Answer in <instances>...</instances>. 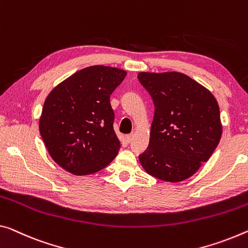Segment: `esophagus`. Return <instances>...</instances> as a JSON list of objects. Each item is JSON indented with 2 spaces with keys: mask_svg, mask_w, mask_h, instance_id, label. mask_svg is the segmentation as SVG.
<instances>
[{
  "mask_svg": "<svg viewBox=\"0 0 248 248\" xmlns=\"http://www.w3.org/2000/svg\"><path fill=\"white\" fill-rule=\"evenodd\" d=\"M133 137H134V133H131V134L126 135V137H125V139H126V142L127 143H131L132 140H133Z\"/></svg>",
  "mask_w": 248,
  "mask_h": 248,
  "instance_id": "obj_1",
  "label": "esophagus"
}]
</instances>
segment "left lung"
I'll list each match as a JSON object with an SVG mask.
<instances>
[{
    "label": "left lung",
    "instance_id": "8db88e82",
    "mask_svg": "<svg viewBox=\"0 0 248 248\" xmlns=\"http://www.w3.org/2000/svg\"><path fill=\"white\" fill-rule=\"evenodd\" d=\"M137 78L155 106L150 144L140 162L158 180L184 181L208 161L219 143L222 123L216 98L178 72H140Z\"/></svg>",
    "mask_w": 248,
    "mask_h": 248
}]
</instances>
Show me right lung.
<instances>
[{
  "mask_svg": "<svg viewBox=\"0 0 248 248\" xmlns=\"http://www.w3.org/2000/svg\"><path fill=\"white\" fill-rule=\"evenodd\" d=\"M126 76L121 68L94 65L55 86L44 102L40 133L56 164L74 175L108 165L121 142L114 132L109 96Z\"/></svg>",
  "mask_w": 248,
  "mask_h": 248,
  "instance_id": "1",
  "label": "right lung"
}]
</instances>
